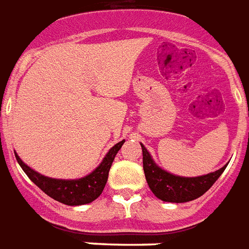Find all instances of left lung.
Listing matches in <instances>:
<instances>
[{"instance_id": "obj_1", "label": "left lung", "mask_w": 249, "mask_h": 249, "mask_svg": "<svg viewBox=\"0 0 249 249\" xmlns=\"http://www.w3.org/2000/svg\"><path fill=\"white\" fill-rule=\"evenodd\" d=\"M141 146L143 152V171L148 187L152 194L163 201L186 203L197 199L211 188L227 167L226 164L217 171L196 178L177 177L162 170L154 162L146 147L143 144Z\"/></svg>"}]
</instances>
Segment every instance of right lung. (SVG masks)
I'll return each mask as SVG.
<instances>
[{"label":"right lung","mask_w":249,"mask_h":249,"mask_svg":"<svg viewBox=\"0 0 249 249\" xmlns=\"http://www.w3.org/2000/svg\"><path fill=\"white\" fill-rule=\"evenodd\" d=\"M123 143L124 141L111 147L106 154V157L103 158L102 163L91 174H89L87 177L81 178V179H72V180L43 177L37 171L32 170L29 166H26L17 154H16V158L29 179L36 186L39 187L46 195L59 203L67 204V206H82V204L94 201L102 194L103 188L107 183L110 167H111L114 158L121 150Z\"/></svg>","instance_id":"obj_1"}]
</instances>
